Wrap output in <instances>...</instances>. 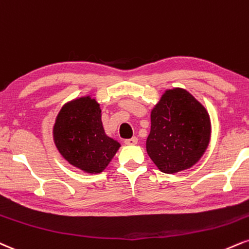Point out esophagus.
<instances>
[{
	"label": "esophagus",
	"mask_w": 249,
	"mask_h": 249,
	"mask_svg": "<svg viewBox=\"0 0 249 249\" xmlns=\"http://www.w3.org/2000/svg\"><path fill=\"white\" fill-rule=\"evenodd\" d=\"M125 145H127V146H132V145H137V142H138V139L136 137H133V138H131V139H126L125 140Z\"/></svg>",
	"instance_id": "1"
}]
</instances>
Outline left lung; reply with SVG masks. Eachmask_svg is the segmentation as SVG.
<instances>
[{
  "label": "left lung",
  "instance_id": "8db88e82",
  "mask_svg": "<svg viewBox=\"0 0 249 249\" xmlns=\"http://www.w3.org/2000/svg\"><path fill=\"white\" fill-rule=\"evenodd\" d=\"M210 137L205 107L185 89H167L151 111L146 149L161 172L175 174L198 162Z\"/></svg>",
  "mask_w": 249,
  "mask_h": 249
}]
</instances>
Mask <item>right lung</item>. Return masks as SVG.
<instances>
[{
	"instance_id": "right-lung-1",
	"label": "right lung",
	"mask_w": 249,
	"mask_h": 249,
	"mask_svg": "<svg viewBox=\"0 0 249 249\" xmlns=\"http://www.w3.org/2000/svg\"><path fill=\"white\" fill-rule=\"evenodd\" d=\"M101 112L95 98L83 96L61 107L53 126V140L59 153L85 173L103 172L121 147V143L104 132Z\"/></svg>"
}]
</instances>
